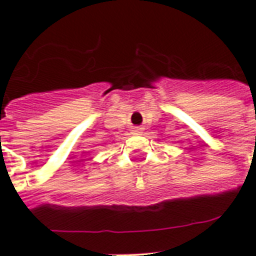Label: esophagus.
Instances as JSON below:
<instances>
[{
  "label": "esophagus",
  "instance_id": "esophagus-1",
  "mask_svg": "<svg viewBox=\"0 0 256 256\" xmlns=\"http://www.w3.org/2000/svg\"><path fill=\"white\" fill-rule=\"evenodd\" d=\"M134 132H136V134H140V128H134Z\"/></svg>",
  "mask_w": 256,
  "mask_h": 256
}]
</instances>
